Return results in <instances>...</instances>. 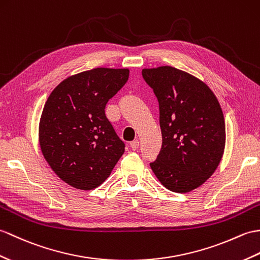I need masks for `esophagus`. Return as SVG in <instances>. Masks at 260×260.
Wrapping results in <instances>:
<instances>
[{"instance_id":"34e87169","label":"esophagus","mask_w":260,"mask_h":260,"mask_svg":"<svg viewBox=\"0 0 260 260\" xmlns=\"http://www.w3.org/2000/svg\"><path fill=\"white\" fill-rule=\"evenodd\" d=\"M138 146H140V142H138L137 140L131 142V147L133 150H136L138 148Z\"/></svg>"}]
</instances>
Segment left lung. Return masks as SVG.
<instances>
[{
    "label": "left lung",
    "mask_w": 260,
    "mask_h": 260,
    "mask_svg": "<svg viewBox=\"0 0 260 260\" xmlns=\"http://www.w3.org/2000/svg\"><path fill=\"white\" fill-rule=\"evenodd\" d=\"M143 78L159 104L161 149L150 167L175 192L204 184L219 165L225 148V120L206 84L172 66L144 69Z\"/></svg>",
    "instance_id": "obj_1"
}]
</instances>
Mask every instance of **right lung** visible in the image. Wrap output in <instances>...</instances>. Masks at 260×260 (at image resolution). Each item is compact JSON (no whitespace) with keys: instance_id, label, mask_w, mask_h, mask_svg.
<instances>
[{"instance_id":"right-lung-1","label":"right lung","mask_w":260,"mask_h":260,"mask_svg":"<svg viewBox=\"0 0 260 260\" xmlns=\"http://www.w3.org/2000/svg\"><path fill=\"white\" fill-rule=\"evenodd\" d=\"M128 76L127 69H93L68 77L48 96L40 146L54 173L75 188L100 186L125 152L105 107Z\"/></svg>"}]
</instances>
